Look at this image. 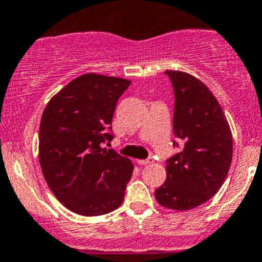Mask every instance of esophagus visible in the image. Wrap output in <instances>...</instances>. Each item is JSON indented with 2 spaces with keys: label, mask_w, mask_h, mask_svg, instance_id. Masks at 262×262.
I'll return each instance as SVG.
<instances>
[{
  "label": "esophagus",
  "mask_w": 262,
  "mask_h": 262,
  "mask_svg": "<svg viewBox=\"0 0 262 262\" xmlns=\"http://www.w3.org/2000/svg\"><path fill=\"white\" fill-rule=\"evenodd\" d=\"M154 160H152V158H148V159H143V160H137V163L140 164V166H147V164L152 163Z\"/></svg>",
  "instance_id": "34e87169"
}]
</instances>
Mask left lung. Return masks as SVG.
I'll use <instances>...</instances> for the list:
<instances>
[{"label":"left lung","instance_id":"left-lung-1","mask_svg":"<svg viewBox=\"0 0 262 262\" xmlns=\"http://www.w3.org/2000/svg\"><path fill=\"white\" fill-rule=\"evenodd\" d=\"M166 74L175 93L173 133L184 147L167 159V179L155 190V200L167 209L185 211L209 201L222 187L232 160V134L206 84L188 73Z\"/></svg>","mask_w":262,"mask_h":262}]
</instances>
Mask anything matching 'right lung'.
Returning <instances> with one entry per match:
<instances>
[{
	"mask_svg": "<svg viewBox=\"0 0 262 262\" xmlns=\"http://www.w3.org/2000/svg\"><path fill=\"white\" fill-rule=\"evenodd\" d=\"M130 81L87 73L49 100L39 128V162L56 199L69 210L96 216L124 201L133 163L102 147L114 140L112 117Z\"/></svg>",
	"mask_w": 262,
	"mask_h": 262,
	"instance_id": "add662e5",
	"label": "right lung"
}]
</instances>
